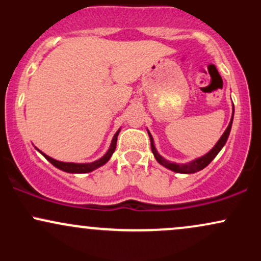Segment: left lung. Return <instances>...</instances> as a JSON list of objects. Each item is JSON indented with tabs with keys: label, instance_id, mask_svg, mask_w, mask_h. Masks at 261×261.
<instances>
[{
	"label": "left lung",
	"instance_id": "obj_1",
	"mask_svg": "<svg viewBox=\"0 0 261 261\" xmlns=\"http://www.w3.org/2000/svg\"><path fill=\"white\" fill-rule=\"evenodd\" d=\"M233 115H234V106H233V108H232V118H230L228 126H227L226 130H224L223 135L220 137V140L217 141L216 145L210 149L207 153L201 155V157H197V158H195V160H193L190 162H187V163H175V162H169V161H167L164 157H162V155L158 153L157 148H155L153 137H152L151 133L147 130L149 140H151L152 153H153L155 161H157L160 164H162L163 167H166V168L173 170V172H175V173H181V174H193V173H196V172H199V170L203 169L205 167H207L208 164L211 163V161L216 157V155L218 154V152H220L221 149L223 148V146L226 145L227 140H228L229 133H230V128H232Z\"/></svg>",
	"mask_w": 261,
	"mask_h": 261
}]
</instances>
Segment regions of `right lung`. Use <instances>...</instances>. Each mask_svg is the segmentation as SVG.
<instances>
[{
  "label": "right lung",
  "instance_id": "right-lung-1",
  "mask_svg": "<svg viewBox=\"0 0 261 261\" xmlns=\"http://www.w3.org/2000/svg\"><path fill=\"white\" fill-rule=\"evenodd\" d=\"M120 130L121 128H119V130L115 133V135H114L112 143H110V147L107 151V153L104 154L103 157H100L99 160L91 162V163H73V162L56 161V160H54V158L49 157L47 154H45L44 152L39 151L37 147L35 148H37V151L40 152V153L43 154L44 157L46 158V160L49 161L54 167H56V168L60 170H64V172H66V173H72V174H77V173H89V172H93V170H95L97 168H99V167H101V166H104V164H106L107 162L110 160V157H112L114 151H115V148H116V141H118V135H119V133H120Z\"/></svg>",
  "mask_w": 261,
  "mask_h": 261
}]
</instances>
